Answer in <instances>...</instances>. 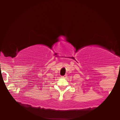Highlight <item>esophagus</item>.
Returning a JSON list of instances; mask_svg holds the SVG:
<instances>
[{
  "label": "esophagus",
  "instance_id": "esophagus-1",
  "mask_svg": "<svg viewBox=\"0 0 120 120\" xmlns=\"http://www.w3.org/2000/svg\"><path fill=\"white\" fill-rule=\"evenodd\" d=\"M67 77V75H63V76H61V77L63 78H65Z\"/></svg>",
  "mask_w": 120,
  "mask_h": 120
}]
</instances>
